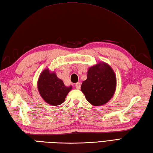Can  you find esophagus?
Returning a JSON list of instances; mask_svg holds the SVG:
<instances>
[{
  "label": "esophagus",
  "instance_id": "34e87169",
  "mask_svg": "<svg viewBox=\"0 0 153 153\" xmlns=\"http://www.w3.org/2000/svg\"><path fill=\"white\" fill-rule=\"evenodd\" d=\"M76 87L77 89H79L81 87V83L79 82H77V83H76Z\"/></svg>",
  "mask_w": 153,
  "mask_h": 153
}]
</instances>
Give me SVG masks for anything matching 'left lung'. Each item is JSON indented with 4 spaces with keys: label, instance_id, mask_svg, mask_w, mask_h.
<instances>
[{
    "label": "left lung",
    "instance_id": "1",
    "mask_svg": "<svg viewBox=\"0 0 153 153\" xmlns=\"http://www.w3.org/2000/svg\"><path fill=\"white\" fill-rule=\"evenodd\" d=\"M116 88V76L110 65L104 62L90 67L87 79L83 81L81 90L87 101L95 106L108 102Z\"/></svg>",
    "mask_w": 153,
    "mask_h": 153
}]
</instances>
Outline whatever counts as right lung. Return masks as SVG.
Returning a JSON list of instances; mask_svg holds the SVG:
<instances>
[{
	"instance_id": "obj_1",
	"label": "right lung",
	"mask_w": 153,
	"mask_h": 153,
	"mask_svg": "<svg viewBox=\"0 0 153 153\" xmlns=\"http://www.w3.org/2000/svg\"><path fill=\"white\" fill-rule=\"evenodd\" d=\"M39 93L45 102L53 106L60 105L65 99L72 86L67 87L63 81L58 78L54 71L45 69L41 73L37 82Z\"/></svg>"
}]
</instances>
